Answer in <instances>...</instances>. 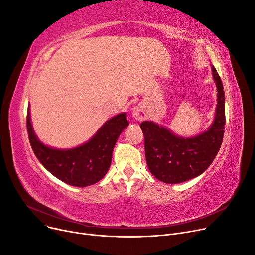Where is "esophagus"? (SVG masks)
<instances>
[{
  "mask_svg": "<svg viewBox=\"0 0 255 255\" xmlns=\"http://www.w3.org/2000/svg\"><path fill=\"white\" fill-rule=\"evenodd\" d=\"M132 116L133 119H135L138 122L144 121L147 119V112L145 107L142 104L136 105L135 107L132 108Z\"/></svg>",
  "mask_w": 255,
  "mask_h": 255,
  "instance_id": "34e87169",
  "label": "esophagus"
}]
</instances>
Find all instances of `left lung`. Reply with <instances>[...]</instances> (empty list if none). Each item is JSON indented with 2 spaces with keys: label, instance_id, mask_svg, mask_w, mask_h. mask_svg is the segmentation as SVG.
<instances>
[{
  "label": "left lung",
  "instance_id": "1",
  "mask_svg": "<svg viewBox=\"0 0 255 255\" xmlns=\"http://www.w3.org/2000/svg\"><path fill=\"white\" fill-rule=\"evenodd\" d=\"M218 90V105L210 128L193 138L175 135L164 127L143 122L147 165L154 177L166 184H179L198 177L217 156L225 132V92L221 77L211 66Z\"/></svg>",
  "mask_w": 255,
  "mask_h": 255
}]
</instances>
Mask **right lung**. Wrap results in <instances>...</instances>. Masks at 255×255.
I'll use <instances>...</instances> for the list:
<instances>
[{"instance_id":"1","label":"right lung","mask_w":255,"mask_h":255,"mask_svg":"<svg viewBox=\"0 0 255 255\" xmlns=\"http://www.w3.org/2000/svg\"><path fill=\"white\" fill-rule=\"evenodd\" d=\"M126 116V113H121L108 120L84 145L60 150L48 147L37 139L30 123L28 106V139L38 161L54 177L74 187H87L102 180L108 171L114 145L128 126Z\"/></svg>"}]
</instances>
